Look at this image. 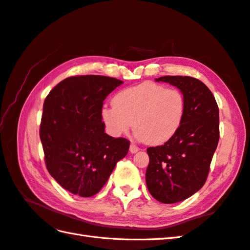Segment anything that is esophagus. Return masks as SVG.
I'll use <instances>...</instances> for the list:
<instances>
[{"label": "esophagus", "instance_id": "obj_1", "mask_svg": "<svg viewBox=\"0 0 250 250\" xmlns=\"http://www.w3.org/2000/svg\"><path fill=\"white\" fill-rule=\"evenodd\" d=\"M129 150H130L131 154H135V153H137V151L139 150V147H138V146H137L136 144L131 143L130 146H129Z\"/></svg>", "mask_w": 250, "mask_h": 250}]
</instances>
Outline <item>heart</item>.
I'll return each instance as SVG.
<instances>
[{
    "label": "heart",
    "mask_w": 250,
    "mask_h": 250,
    "mask_svg": "<svg viewBox=\"0 0 250 250\" xmlns=\"http://www.w3.org/2000/svg\"><path fill=\"white\" fill-rule=\"evenodd\" d=\"M186 108V97L179 89L145 82L115 94L113 106L103 107L102 120L114 137L125 135L133 125L138 139L160 145L177 133Z\"/></svg>",
    "instance_id": "obj_1"
}]
</instances>
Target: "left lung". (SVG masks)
<instances>
[{"instance_id": "left-lung-1", "label": "left lung", "mask_w": 250, "mask_h": 250, "mask_svg": "<svg viewBox=\"0 0 250 250\" xmlns=\"http://www.w3.org/2000/svg\"><path fill=\"white\" fill-rule=\"evenodd\" d=\"M185 94L187 108L177 133L148 147L145 180L150 195L163 204L185 200L203 188L220 139V113L210 89L190 76H162Z\"/></svg>"}]
</instances>
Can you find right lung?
I'll use <instances>...</instances> for the list:
<instances>
[{
    "mask_svg": "<svg viewBox=\"0 0 250 250\" xmlns=\"http://www.w3.org/2000/svg\"><path fill=\"white\" fill-rule=\"evenodd\" d=\"M123 82L102 75L63 79L45 97L40 139L48 173L66 191L90 197L101 191L130 142L105 132L102 108Z\"/></svg>",
    "mask_w": 250,
    "mask_h": 250,
    "instance_id": "obj_1",
    "label": "right lung"
}]
</instances>
